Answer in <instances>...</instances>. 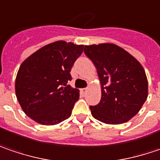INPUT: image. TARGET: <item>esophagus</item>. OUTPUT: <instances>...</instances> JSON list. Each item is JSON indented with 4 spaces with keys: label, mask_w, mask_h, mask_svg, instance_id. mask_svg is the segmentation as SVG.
Listing matches in <instances>:
<instances>
[{
    "label": "esophagus",
    "mask_w": 160,
    "mask_h": 160,
    "mask_svg": "<svg viewBox=\"0 0 160 160\" xmlns=\"http://www.w3.org/2000/svg\"><path fill=\"white\" fill-rule=\"evenodd\" d=\"M86 91H87V88H83L82 89V92H86Z\"/></svg>",
    "instance_id": "obj_1"
}]
</instances>
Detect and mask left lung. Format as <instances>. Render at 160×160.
<instances>
[{"mask_svg":"<svg viewBox=\"0 0 160 160\" xmlns=\"http://www.w3.org/2000/svg\"><path fill=\"white\" fill-rule=\"evenodd\" d=\"M84 54L97 69L102 86L92 117L107 124H121L135 116L148 97V80L139 61L114 44L84 46Z\"/></svg>","mask_w":160,"mask_h":160,"instance_id":"1","label":"left lung"}]
</instances>
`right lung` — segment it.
<instances>
[{
  "instance_id": "obj_1",
  "label": "right lung",
  "mask_w": 160,
  "mask_h": 160,
  "mask_svg": "<svg viewBox=\"0 0 160 160\" xmlns=\"http://www.w3.org/2000/svg\"><path fill=\"white\" fill-rule=\"evenodd\" d=\"M84 46L66 41L47 45L25 60L18 71L15 91L24 112L43 125H54L70 117L78 89L68 84L70 71Z\"/></svg>"
}]
</instances>
